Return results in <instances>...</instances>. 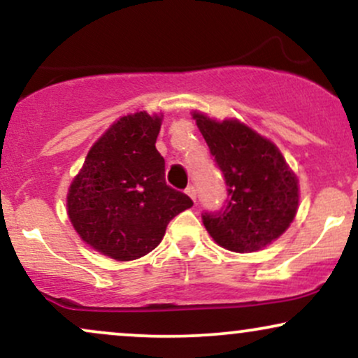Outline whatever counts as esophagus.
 Returning <instances> with one entry per match:
<instances>
[{
  "mask_svg": "<svg viewBox=\"0 0 358 358\" xmlns=\"http://www.w3.org/2000/svg\"><path fill=\"white\" fill-rule=\"evenodd\" d=\"M185 192H187V195L190 196L193 202H195V199H196V190H195V187H193V185H188L187 190H185Z\"/></svg>",
  "mask_w": 358,
  "mask_h": 358,
  "instance_id": "34e87169",
  "label": "esophagus"
}]
</instances>
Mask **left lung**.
Wrapping results in <instances>:
<instances>
[{"instance_id":"obj_1","label":"left lung","mask_w":358,"mask_h":358,"mask_svg":"<svg viewBox=\"0 0 358 358\" xmlns=\"http://www.w3.org/2000/svg\"><path fill=\"white\" fill-rule=\"evenodd\" d=\"M227 183V200L219 212L202 215L220 248L256 252L273 244L298 212L299 187L279 148L237 119H215L193 110Z\"/></svg>"}]
</instances>
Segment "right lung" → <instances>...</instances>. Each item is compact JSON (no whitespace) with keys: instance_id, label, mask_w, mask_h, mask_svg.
Instances as JSON below:
<instances>
[{"instance_id":"obj_1","label":"right lung","mask_w":358,"mask_h":358,"mask_svg":"<svg viewBox=\"0 0 358 358\" xmlns=\"http://www.w3.org/2000/svg\"><path fill=\"white\" fill-rule=\"evenodd\" d=\"M162 114L119 117L89 150L67 193V213L80 239L116 261L146 256L190 196L165 182L155 143Z\"/></svg>"}]
</instances>
